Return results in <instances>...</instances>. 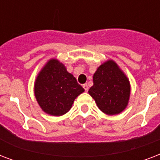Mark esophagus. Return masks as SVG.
I'll use <instances>...</instances> for the list:
<instances>
[{"label": "esophagus", "mask_w": 160, "mask_h": 160, "mask_svg": "<svg viewBox=\"0 0 160 160\" xmlns=\"http://www.w3.org/2000/svg\"><path fill=\"white\" fill-rule=\"evenodd\" d=\"M83 87H84L85 91H88V90H89V86H88L87 84H84V85H83Z\"/></svg>", "instance_id": "1"}]
</instances>
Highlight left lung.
I'll use <instances>...</instances> for the list:
<instances>
[{"label":"left lung","instance_id":"obj_1","mask_svg":"<svg viewBox=\"0 0 160 160\" xmlns=\"http://www.w3.org/2000/svg\"><path fill=\"white\" fill-rule=\"evenodd\" d=\"M93 82L89 94L101 111L113 115L119 114L126 108L130 85L116 63L109 60L100 65L94 74Z\"/></svg>","mask_w":160,"mask_h":160}]
</instances>
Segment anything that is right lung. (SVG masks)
Here are the masks:
<instances>
[{
	"instance_id": "obj_1",
	"label": "right lung",
	"mask_w": 160,
	"mask_h": 160,
	"mask_svg": "<svg viewBox=\"0 0 160 160\" xmlns=\"http://www.w3.org/2000/svg\"><path fill=\"white\" fill-rule=\"evenodd\" d=\"M85 91L65 65L52 59L36 78L35 95L41 109L47 114L60 116L67 113L78 95Z\"/></svg>"
}]
</instances>
